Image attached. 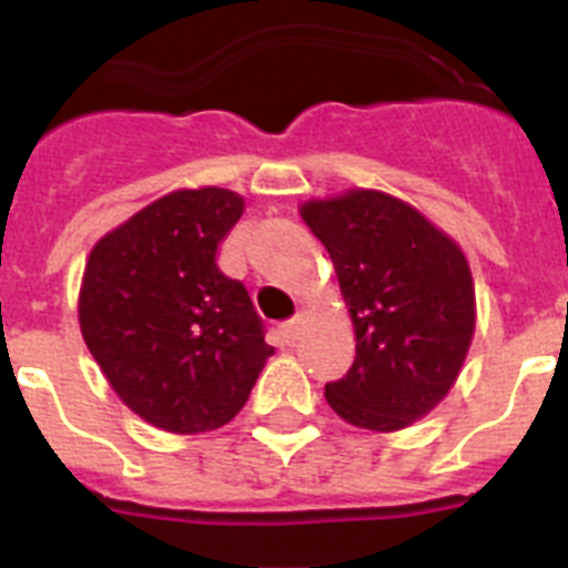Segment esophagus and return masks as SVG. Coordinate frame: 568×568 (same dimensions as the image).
Masks as SVG:
<instances>
[{"instance_id":"esophagus-1","label":"esophagus","mask_w":568,"mask_h":568,"mask_svg":"<svg viewBox=\"0 0 568 568\" xmlns=\"http://www.w3.org/2000/svg\"><path fill=\"white\" fill-rule=\"evenodd\" d=\"M301 329H304V318H301V315H295L287 324H281V335L287 338V344H295V341L301 338Z\"/></svg>"}]
</instances>
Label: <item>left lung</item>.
I'll return each instance as SVG.
<instances>
[{
  "label": "left lung",
  "mask_w": 568,
  "mask_h": 568,
  "mask_svg": "<svg viewBox=\"0 0 568 568\" xmlns=\"http://www.w3.org/2000/svg\"><path fill=\"white\" fill-rule=\"evenodd\" d=\"M301 219L327 247L355 327V361L327 384V404L375 433L420 420L453 389L475 335L464 250L381 190L315 199Z\"/></svg>",
  "instance_id": "1"
}]
</instances>
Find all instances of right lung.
Segmentation results:
<instances>
[{"label":"right lung","instance_id":"obj_1","mask_svg":"<svg viewBox=\"0 0 568 568\" xmlns=\"http://www.w3.org/2000/svg\"><path fill=\"white\" fill-rule=\"evenodd\" d=\"M244 213L224 187L175 190L90 250L79 327L115 395L164 433L230 424L273 346L215 253Z\"/></svg>","mask_w":568,"mask_h":568}]
</instances>
